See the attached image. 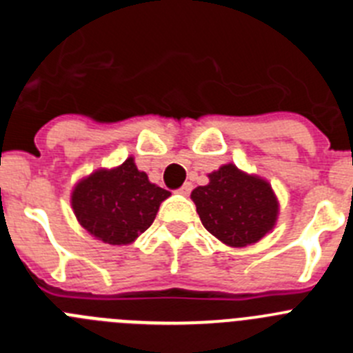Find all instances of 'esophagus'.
I'll return each mask as SVG.
<instances>
[{
	"mask_svg": "<svg viewBox=\"0 0 353 353\" xmlns=\"http://www.w3.org/2000/svg\"><path fill=\"white\" fill-rule=\"evenodd\" d=\"M191 191H192V183H191V182H185V183H183V185L179 189L180 194H183V196H189V192H191Z\"/></svg>",
	"mask_w": 353,
	"mask_h": 353,
	"instance_id": "obj_1",
	"label": "esophagus"
}]
</instances>
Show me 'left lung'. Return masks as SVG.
<instances>
[{
	"label": "left lung",
	"instance_id": "8db88e82",
	"mask_svg": "<svg viewBox=\"0 0 353 353\" xmlns=\"http://www.w3.org/2000/svg\"><path fill=\"white\" fill-rule=\"evenodd\" d=\"M191 199L207 232L230 248L260 242L272 232L279 215L272 185L232 162L208 173V183L196 187Z\"/></svg>",
	"mask_w": 353,
	"mask_h": 353
}]
</instances>
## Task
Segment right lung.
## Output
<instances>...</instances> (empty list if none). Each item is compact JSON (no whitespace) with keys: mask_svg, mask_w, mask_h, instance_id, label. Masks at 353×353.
Returning <instances> with one entry per match:
<instances>
[{"mask_svg":"<svg viewBox=\"0 0 353 353\" xmlns=\"http://www.w3.org/2000/svg\"><path fill=\"white\" fill-rule=\"evenodd\" d=\"M171 192L148 180L134 157L120 166L99 168L72 187L70 205L77 223L109 245H129L145 233Z\"/></svg>","mask_w":353,"mask_h":353,"instance_id":"add662e5","label":"right lung"}]
</instances>
